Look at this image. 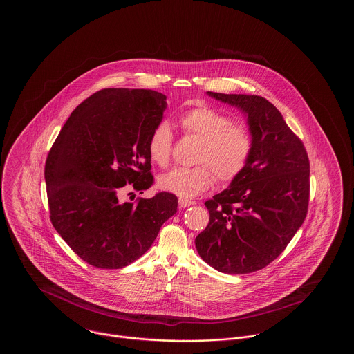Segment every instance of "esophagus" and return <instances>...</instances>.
Returning a JSON list of instances; mask_svg holds the SVG:
<instances>
[{"label":"esophagus","mask_w":354,"mask_h":354,"mask_svg":"<svg viewBox=\"0 0 354 354\" xmlns=\"http://www.w3.org/2000/svg\"><path fill=\"white\" fill-rule=\"evenodd\" d=\"M194 204H196V202L189 201V199H185V198H180V199H179V207H182V208L189 207V205H194Z\"/></svg>","instance_id":"34e87169"}]
</instances>
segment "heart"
Returning a JSON list of instances; mask_svg holds the SVG:
<instances>
[{
    "label": "heart",
    "instance_id": "b5f03b06",
    "mask_svg": "<svg viewBox=\"0 0 354 354\" xmlns=\"http://www.w3.org/2000/svg\"><path fill=\"white\" fill-rule=\"evenodd\" d=\"M179 126L185 134L201 139L195 167H178L159 178V187L182 198H195L207 191L216 176L220 183H231L247 169L253 150L252 130L234 122L228 114L196 103L185 110ZM174 138L167 123L153 127L149 138V155L159 167H167L172 156Z\"/></svg>",
    "mask_w": 354,
    "mask_h": 354
}]
</instances>
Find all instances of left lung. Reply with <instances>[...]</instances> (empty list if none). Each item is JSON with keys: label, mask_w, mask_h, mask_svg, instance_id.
I'll return each instance as SVG.
<instances>
[{"label": "left lung", "mask_w": 354, "mask_h": 354, "mask_svg": "<svg viewBox=\"0 0 354 354\" xmlns=\"http://www.w3.org/2000/svg\"><path fill=\"white\" fill-rule=\"evenodd\" d=\"M248 115L252 158L228 188L204 203L209 223L196 236L203 260L223 273L263 270L301 227L309 204V158L301 139L263 97L208 91Z\"/></svg>", "instance_id": "left-lung-1"}]
</instances>
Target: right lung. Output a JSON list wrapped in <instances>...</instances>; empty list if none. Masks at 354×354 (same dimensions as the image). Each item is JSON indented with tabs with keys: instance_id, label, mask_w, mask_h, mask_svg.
Listing matches in <instances>:
<instances>
[{
	"instance_id": "1",
	"label": "right lung",
	"mask_w": 354,
	"mask_h": 354,
	"mask_svg": "<svg viewBox=\"0 0 354 354\" xmlns=\"http://www.w3.org/2000/svg\"><path fill=\"white\" fill-rule=\"evenodd\" d=\"M167 97L147 88H103L71 113L51 146L45 180L53 227L87 264L119 270L151 247L178 198L122 202L153 185L149 138ZM130 195V194H129Z\"/></svg>"
}]
</instances>
